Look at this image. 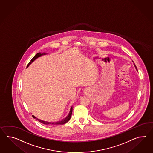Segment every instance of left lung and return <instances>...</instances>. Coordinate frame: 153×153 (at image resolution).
I'll return each mask as SVG.
<instances>
[{"mask_svg":"<svg viewBox=\"0 0 153 153\" xmlns=\"http://www.w3.org/2000/svg\"><path fill=\"white\" fill-rule=\"evenodd\" d=\"M134 66H135V68H136V70H137V71H138V70H137V67H136V66L135 65V64H134Z\"/></svg>","mask_w":153,"mask_h":153,"instance_id":"8db88e82","label":"left lung"}]
</instances>
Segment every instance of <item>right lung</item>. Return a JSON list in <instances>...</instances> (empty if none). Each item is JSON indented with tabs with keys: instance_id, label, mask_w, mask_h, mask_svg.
<instances>
[{
	"instance_id": "right-lung-1",
	"label": "right lung",
	"mask_w": 153,
	"mask_h": 153,
	"mask_svg": "<svg viewBox=\"0 0 153 153\" xmlns=\"http://www.w3.org/2000/svg\"><path fill=\"white\" fill-rule=\"evenodd\" d=\"M47 53H45V52H42V53H41V52H39V53H37V54L36 55H35L34 57L31 59V60L30 61V62L28 63V65H27V67H29V66L30 65L31 63H32V62H33L35 60H36V59H37L38 57H41V56H43V55H46ZM72 106L71 107V109H70V113H69V114H68V115L65 118V119H62V120H60V121H59V122H52V123H51V122H45V121H44V120H42L41 119H38L37 118H36L34 116H33V117L35 118V119H36L39 122H41V123H43V124H46V125H49V126H53V125H61V124H65V123H67V122H68L69 120H70V119L71 118V115H72Z\"/></svg>"
}]
</instances>
